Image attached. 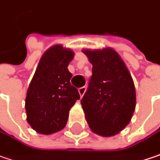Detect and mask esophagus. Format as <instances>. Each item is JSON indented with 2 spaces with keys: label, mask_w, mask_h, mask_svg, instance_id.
Wrapping results in <instances>:
<instances>
[{
  "label": "esophagus",
  "mask_w": 160,
  "mask_h": 160,
  "mask_svg": "<svg viewBox=\"0 0 160 160\" xmlns=\"http://www.w3.org/2000/svg\"><path fill=\"white\" fill-rule=\"evenodd\" d=\"M85 92H86V87H82L79 88V94H80V96L81 98L83 97V95L85 94Z\"/></svg>",
  "instance_id": "obj_1"
}]
</instances>
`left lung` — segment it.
Instances as JSON below:
<instances>
[{
  "label": "left lung",
  "instance_id": "left-lung-1",
  "mask_svg": "<svg viewBox=\"0 0 160 160\" xmlns=\"http://www.w3.org/2000/svg\"><path fill=\"white\" fill-rule=\"evenodd\" d=\"M92 64V76L80 104L89 128L103 137L127 126L136 107L135 87L128 69L112 48L83 49Z\"/></svg>",
  "mask_w": 160,
  "mask_h": 160
}]
</instances>
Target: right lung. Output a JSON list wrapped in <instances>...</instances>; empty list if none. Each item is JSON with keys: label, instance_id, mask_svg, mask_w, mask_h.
Returning <instances> with one entry per match:
<instances>
[{"label": "right lung", "instance_id": "1", "mask_svg": "<svg viewBox=\"0 0 160 160\" xmlns=\"http://www.w3.org/2000/svg\"><path fill=\"white\" fill-rule=\"evenodd\" d=\"M73 57L72 50L55 45L39 61L25 101L27 121L38 133L49 135L62 130L70 109L80 99L70 82L72 74L68 65Z\"/></svg>", "mask_w": 160, "mask_h": 160}]
</instances>
